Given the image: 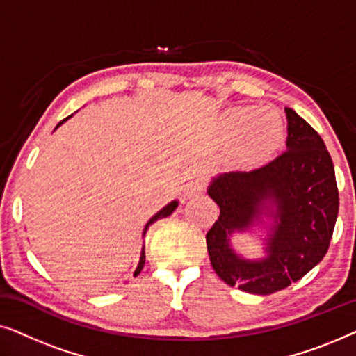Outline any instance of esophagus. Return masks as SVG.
I'll return each mask as SVG.
<instances>
[{
	"instance_id": "obj_1",
	"label": "esophagus",
	"mask_w": 356,
	"mask_h": 356,
	"mask_svg": "<svg viewBox=\"0 0 356 356\" xmlns=\"http://www.w3.org/2000/svg\"><path fill=\"white\" fill-rule=\"evenodd\" d=\"M207 188V179L204 177L194 178L191 183L186 186V196H196V194H201L206 191Z\"/></svg>"
}]
</instances>
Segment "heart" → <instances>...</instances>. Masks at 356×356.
<instances>
[{"label": "heart", "instance_id": "1", "mask_svg": "<svg viewBox=\"0 0 356 356\" xmlns=\"http://www.w3.org/2000/svg\"><path fill=\"white\" fill-rule=\"evenodd\" d=\"M225 131L230 140H238V155L243 162H259L280 143V121L270 113L254 116L250 108L233 110L225 120Z\"/></svg>", "mask_w": 356, "mask_h": 356}]
</instances>
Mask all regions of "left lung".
<instances>
[{
  "mask_svg": "<svg viewBox=\"0 0 356 356\" xmlns=\"http://www.w3.org/2000/svg\"><path fill=\"white\" fill-rule=\"evenodd\" d=\"M286 150L264 167L222 175L209 188L220 216L206 235L216 274L230 286L270 295L300 280L329 250L339 213L332 159L314 128L285 108ZM276 204V228L262 261H245L227 235L249 227L267 201Z\"/></svg>",
  "mask_w": 356,
  "mask_h": 356,
  "instance_id": "8db88e82",
  "label": "left lung"
}]
</instances>
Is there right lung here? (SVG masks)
<instances>
[{
    "label": "right lung",
    "mask_w": 356,
    "mask_h": 356,
    "mask_svg": "<svg viewBox=\"0 0 356 356\" xmlns=\"http://www.w3.org/2000/svg\"><path fill=\"white\" fill-rule=\"evenodd\" d=\"M67 118H70V116H67ZM67 118H65V120H63V121H66ZM63 121H60V124L63 123ZM60 124H58V126H60ZM177 206H178V202H177V201H173V202H170L167 207H163V209H162V211H160V212H157V213H155V216H154L152 218H150V220L147 222V225H145V228H144V233H145V232H147V228H149L150 225H152V223H154V222H157V220H160V218H165V217L172 216V212L175 211V209H177ZM144 262H145V250H144V248H143V254H140V261H139V264H138V269H136V272H134V277H136V275H138L140 270H143V267H144Z\"/></svg>",
    "instance_id": "right-lung-1"
}]
</instances>
